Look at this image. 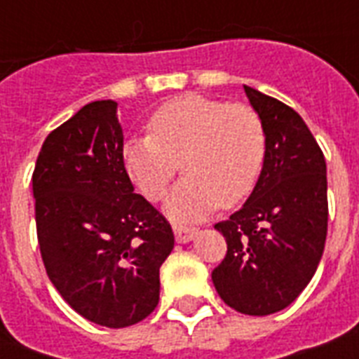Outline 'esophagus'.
Returning <instances> with one entry per match:
<instances>
[{"label":"esophagus","mask_w":359,"mask_h":359,"mask_svg":"<svg viewBox=\"0 0 359 359\" xmlns=\"http://www.w3.org/2000/svg\"><path fill=\"white\" fill-rule=\"evenodd\" d=\"M173 231H175V238H177V242H180V244L190 242V240L197 235V227H188V225H180V224H175Z\"/></svg>","instance_id":"obj_1"}]
</instances>
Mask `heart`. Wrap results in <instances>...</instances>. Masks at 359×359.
Listing matches in <instances>:
<instances>
[{
    "mask_svg": "<svg viewBox=\"0 0 359 359\" xmlns=\"http://www.w3.org/2000/svg\"><path fill=\"white\" fill-rule=\"evenodd\" d=\"M151 134L123 147V165L151 201L165 196L179 171L186 177L165 208L177 219H199L250 196L266 154V132L255 109L203 95L171 98L151 115Z\"/></svg>",
    "mask_w": 359,
    "mask_h": 359,
    "instance_id": "obj_1",
    "label": "heart"
}]
</instances>
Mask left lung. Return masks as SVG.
I'll return each mask as SVG.
<instances>
[{"instance_id":"1","label":"left lung","mask_w":359,"mask_h":359,"mask_svg":"<svg viewBox=\"0 0 359 359\" xmlns=\"http://www.w3.org/2000/svg\"><path fill=\"white\" fill-rule=\"evenodd\" d=\"M244 91L264 124L266 154L244 207L214 225L227 253L212 281L235 311L262 317L290 306L317 272L328 235V180L300 115L253 87Z\"/></svg>"}]
</instances>
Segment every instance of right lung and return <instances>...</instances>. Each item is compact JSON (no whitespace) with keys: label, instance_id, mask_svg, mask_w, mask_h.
I'll return each instance as SVG.
<instances>
[{"label":"right lung","instance_id":"obj_1","mask_svg":"<svg viewBox=\"0 0 359 359\" xmlns=\"http://www.w3.org/2000/svg\"><path fill=\"white\" fill-rule=\"evenodd\" d=\"M36 238L53 287L106 328L147 318L160 300L171 225L123 165L117 102L97 100L52 130L33 171Z\"/></svg>","mask_w":359,"mask_h":359}]
</instances>
